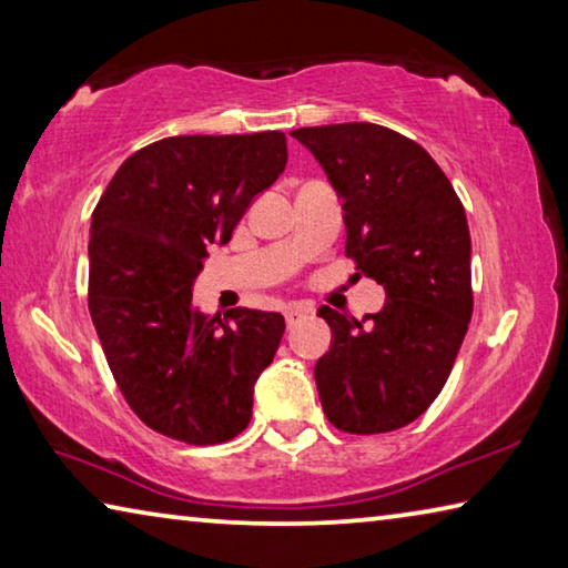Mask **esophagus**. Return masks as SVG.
Masks as SVG:
<instances>
[{"label": "esophagus", "mask_w": 568, "mask_h": 568, "mask_svg": "<svg viewBox=\"0 0 568 568\" xmlns=\"http://www.w3.org/2000/svg\"><path fill=\"white\" fill-rule=\"evenodd\" d=\"M307 307L305 305H287L285 307V323H287V328H295L297 323H301L303 318H307Z\"/></svg>", "instance_id": "esophagus-1"}]
</instances>
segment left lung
<instances>
[{"label":"left lung","instance_id":"8db88e82","mask_svg":"<svg viewBox=\"0 0 568 568\" xmlns=\"http://www.w3.org/2000/svg\"><path fill=\"white\" fill-rule=\"evenodd\" d=\"M343 197L345 255L386 287L355 321L323 305L333 345L315 363L321 403L345 434H388L446 386L474 313L470 235L454 185L418 142L373 122L291 132Z\"/></svg>","mask_w":568,"mask_h":568}]
</instances>
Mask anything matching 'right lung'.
<instances>
[{"label": "right lung", "mask_w": 568, "mask_h": 568, "mask_svg": "<svg viewBox=\"0 0 568 568\" xmlns=\"http://www.w3.org/2000/svg\"><path fill=\"white\" fill-rule=\"evenodd\" d=\"M283 132L180 134L122 162L92 213L90 313L104 358L145 426L190 446L243 434L253 388L285 333L281 313L207 318L192 283L257 192L285 170Z\"/></svg>", "instance_id": "obj_1"}]
</instances>
